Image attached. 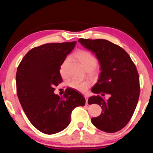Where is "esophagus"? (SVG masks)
<instances>
[{"label": "esophagus", "instance_id": "esophagus-1", "mask_svg": "<svg viewBox=\"0 0 153 153\" xmlns=\"http://www.w3.org/2000/svg\"><path fill=\"white\" fill-rule=\"evenodd\" d=\"M84 98H85V99H86V104H88V96L85 95Z\"/></svg>", "mask_w": 153, "mask_h": 153}]
</instances>
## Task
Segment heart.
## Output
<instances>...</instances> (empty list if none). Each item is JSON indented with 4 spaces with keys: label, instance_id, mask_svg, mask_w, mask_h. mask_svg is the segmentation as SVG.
I'll return each mask as SVG.
<instances>
[{
    "label": "heart",
    "instance_id": "obj_1",
    "mask_svg": "<svg viewBox=\"0 0 153 153\" xmlns=\"http://www.w3.org/2000/svg\"><path fill=\"white\" fill-rule=\"evenodd\" d=\"M74 57L78 60L82 66L88 71H91L95 68L98 63V60L92 53L86 50H79L74 53ZM69 63V59H66L63 61L59 69V73L63 77L67 76V67ZM69 86L80 92H86L90 86V82L88 80H81L77 78L71 79L68 83Z\"/></svg>",
    "mask_w": 153,
    "mask_h": 153
}]
</instances>
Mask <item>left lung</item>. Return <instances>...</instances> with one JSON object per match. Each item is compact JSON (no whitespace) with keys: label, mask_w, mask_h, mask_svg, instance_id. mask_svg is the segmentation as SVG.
Masks as SVG:
<instances>
[{"label":"left lung","mask_w":153,"mask_h":153,"mask_svg":"<svg viewBox=\"0 0 153 153\" xmlns=\"http://www.w3.org/2000/svg\"><path fill=\"white\" fill-rule=\"evenodd\" d=\"M78 41L96 54L100 63L101 72L92 92L111 95L108 100L99 95L89 98V105L98 104L102 108L101 114L92 117V123L105 132H116L131 120L138 101L140 87L136 67L123 48L107 40Z\"/></svg>","instance_id":"1"}]
</instances>
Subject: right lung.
<instances>
[{"label": "right lung", "mask_w": 153, "mask_h": 153, "mask_svg": "<svg viewBox=\"0 0 153 153\" xmlns=\"http://www.w3.org/2000/svg\"><path fill=\"white\" fill-rule=\"evenodd\" d=\"M76 42L49 43L33 48L17 67V94L28 120L46 134L65 129L75 108L84 106L81 93L67 88L63 97L54 94L63 82L59 69Z\"/></svg>", "instance_id": "1"}]
</instances>
